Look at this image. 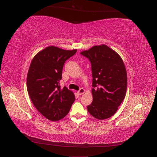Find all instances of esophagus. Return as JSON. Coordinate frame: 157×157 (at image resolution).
Listing matches in <instances>:
<instances>
[{"instance_id": "esophagus-1", "label": "esophagus", "mask_w": 157, "mask_h": 157, "mask_svg": "<svg viewBox=\"0 0 157 157\" xmlns=\"http://www.w3.org/2000/svg\"><path fill=\"white\" fill-rule=\"evenodd\" d=\"M84 92H85V90H84V89L83 88H80V90L78 91V94L79 95H82Z\"/></svg>"}]
</instances>
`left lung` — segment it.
<instances>
[{
	"instance_id": "left-lung-1",
	"label": "left lung",
	"mask_w": 157,
	"mask_h": 157,
	"mask_svg": "<svg viewBox=\"0 0 157 157\" xmlns=\"http://www.w3.org/2000/svg\"><path fill=\"white\" fill-rule=\"evenodd\" d=\"M81 54L92 65L93 101L87 107L89 113L99 120L115 114L124 100L127 73L121 56L105 44L94 46Z\"/></svg>"
}]
</instances>
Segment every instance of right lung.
<instances>
[{
	"label": "right lung",
	"mask_w": 157,
	"mask_h": 157,
	"mask_svg": "<svg viewBox=\"0 0 157 157\" xmlns=\"http://www.w3.org/2000/svg\"><path fill=\"white\" fill-rule=\"evenodd\" d=\"M77 50H63L50 46L38 53L28 71L27 88L33 105L47 119L57 121L67 115L75 101L73 92L61 88L65 61Z\"/></svg>",
	"instance_id": "add662e5"
}]
</instances>
